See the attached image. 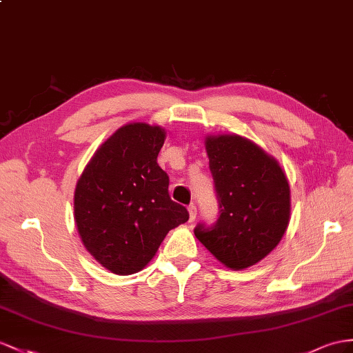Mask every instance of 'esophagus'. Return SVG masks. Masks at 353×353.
<instances>
[{"instance_id": "obj_1", "label": "esophagus", "mask_w": 353, "mask_h": 353, "mask_svg": "<svg viewBox=\"0 0 353 353\" xmlns=\"http://www.w3.org/2000/svg\"><path fill=\"white\" fill-rule=\"evenodd\" d=\"M188 212H189V221L194 222V221H195V218H196V207H195V204H194V203H192V204H189V207H188Z\"/></svg>"}]
</instances>
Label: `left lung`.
<instances>
[{"mask_svg": "<svg viewBox=\"0 0 353 353\" xmlns=\"http://www.w3.org/2000/svg\"><path fill=\"white\" fill-rule=\"evenodd\" d=\"M205 150L221 216L212 228L198 225L195 237L225 267L245 270L282 240L291 219V188L279 162L241 135H207Z\"/></svg>", "mask_w": 353, "mask_h": 353, "instance_id": "obj_1", "label": "left lung"}]
</instances>
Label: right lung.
Masks as SVG:
<instances>
[{
    "mask_svg": "<svg viewBox=\"0 0 353 353\" xmlns=\"http://www.w3.org/2000/svg\"><path fill=\"white\" fill-rule=\"evenodd\" d=\"M165 135L158 125L121 126L77 180V232L97 263L114 274L143 270L168 231L189 219L186 207L170 198L168 176L157 162Z\"/></svg>",
    "mask_w": 353,
    "mask_h": 353,
    "instance_id": "1",
    "label": "right lung"
}]
</instances>
